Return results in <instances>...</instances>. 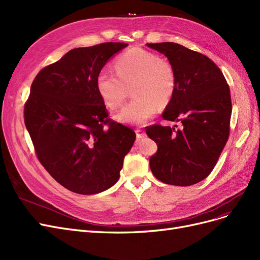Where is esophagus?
I'll use <instances>...</instances> for the list:
<instances>
[{
    "label": "esophagus",
    "mask_w": 260,
    "mask_h": 260,
    "mask_svg": "<svg viewBox=\"0 0 260 260\" xmlns=\"http://www.w3.org/2000/svg\"><path fill=\"white\" fill-rule=\"evenodd\" d=\"M136 136H137V139H142L146 137V132L144 129L141 128H137L136 129Z\"/></svg>",
    "instance_id": "34e87169"
}]
</instances>
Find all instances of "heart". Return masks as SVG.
<instances>
[{"mask_svg":"<svg viewBox=\"0 0 260 260\" xmlns=\"http://www.w3.org/2000/svg\"><path fill=\"white\" fill-rule=\"evenodd\" d=\"M116 74L104 69L97 74L96 88L105 105L120 108L133 83L135 97L115 114L122 123L140 125L156 113L158 106L170 102L176 86V75L172 63L165 58L142 48H132L115 60Z\"/></svg>","mask_w":260,"mask_h":260,"instance_id":"heart-1","label":"heart"}]
</instances>
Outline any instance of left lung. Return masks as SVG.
Here are the masks:
<instances>
[{"label": "left lung", "instance_id": "obj_1", "mask_svg": "<svg viewBox=\"0 0 260 260\" xmlns=\"http://www.w3.org/2000/svg\"><path fill=\"white\" fill-rule=\"evenodd\" d=\"M147 45L167 57L176 75L163 119L182 124L177 131L160 124L146 128L157 145L150 169L167 185H194L211 174L229 138V85L218 67L203 54L173 42Z\"/></svg>", "mask_w": 260, "mask_h": 260}]
</instances>
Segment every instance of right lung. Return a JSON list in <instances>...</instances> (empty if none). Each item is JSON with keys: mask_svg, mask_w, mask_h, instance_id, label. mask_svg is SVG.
I'll list each match as a JSON object with an SVG mask.
<instances>
[{"mask_svg": "<svg viewBox=\"0 0 260 260\" xmlns=\"http://www.w3.org/2000/svg\"><path fill=\"white\" fill-rule=\"evenodd\" d=\"M126 43L71 49L42 69L24 104V124L44 169L79 194L103 192L120 178L136 134L109 119L97 74Z\"/></svg>", "mask_w": 260, "mask_h": 260, "instance_id": "1", "label": "right lung"}]
</instances>
